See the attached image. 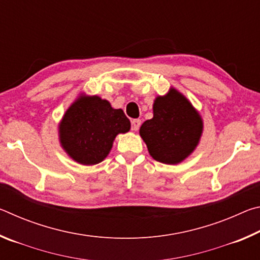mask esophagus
<instances>
[{"label":"esophagus","mask_w":260,"mask_h":260,"mask_svg":"<svg viewBox=\"0 0 260 260\" xmlns=\"http://www.w3.org/2000/svg\"><path fill=\"white\" fill-rule=\"evenodd\" d=\"M141 126V120L140 119H133L132 120V129L138 131Z\"/></svg>","instance_id":"obj_1"}]
</instances>
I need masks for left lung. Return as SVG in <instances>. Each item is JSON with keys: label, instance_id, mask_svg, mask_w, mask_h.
Segmentation results:
<instances>
[{"label": "left lung", "instance_id": "obj_1", "mask_svg": "<svg viewBox=\"0 0 260 260\" xmlns=\"http://www.w3.org/2000/svg\"><path fill=\"white\" fill-rule=\"evenodd\" d=\"M203 122L189 101L171 89L153 103V118L144 121L140 135L153 159L178 164L188 157L199 143Z\"/></svg>", "mask_w": 260, "mask_h": 260}]
</instances>
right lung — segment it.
Returning a JSON list of instances; mask_svg holds the SVG:
<instances>
[{
  "instance_id": "add662e5",
  "label": "right lung",
  "mask_w": 260,
  "mask_h": 260,
  "mask_svg": "<svg viewBox=\"0 0 260 260\" xmlns=\"http://www.w3.org/2000/svg\"><path fill=\"white\" fill-rule=\"evenodd\" d=\"M129 128L121 109L111 108L99 96H80L61 119L60 143L76 161L95 165L109 155L114 138Z\"/></svg>"
}]
</instances>
